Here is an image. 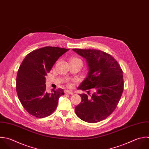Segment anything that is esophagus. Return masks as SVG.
<instances>
[{"label":"esophagus","mask_w":149,"mask_h":149,"mask_svg":"<svg viewBox=\"0 0 149 149\" xmlns=\"http://www.w3.org/2000/svg\"><path fill=\"white\" fill-rule=\"evenodd\" d=\"M65 93H66V94H73V92L72 91H70V90H65Z\"/></svg>","instance_id":"esophagus-1"}]
</instances>
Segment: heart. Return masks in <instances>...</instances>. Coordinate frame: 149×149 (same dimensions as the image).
Masks as SVG:
<instances>
[{
    "label": "heart",
    "instance_id": "heart-1",
    "mask_svg": "<svg viewBox=\"0 0 149 149\" xmlns=\"http://www.w3.org/2000/svg\"><path fill=\"white\" fill-rule=\"evenodd\" d=\"M70 61H80V62H81V60L80 59L78 58L73 57V58H72L70 59ZM68 86H69V87H70V86H72V84H71V83H69V84H68Z\"/></svg>",
    "mask_w": 149,
    "mask_h": 149
}]
</instances>
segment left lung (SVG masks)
I'll list each match as a JSON object with an SVG mask.
<instances>
[{
  "label": "left lung",
  "mask_w": 149,
  "mask_h": 149,
  "mask_svg": "<svg viewBox=\"0 0 149 149\" xmlns=\"http://www.w3.org/2000/svg\"><path fill=\"white\" fill-rule=\"evenodd\" d=\"M86 59L87 77L77 87L87 90L80 94L81 102L75 107L77 116L88 123L101 121L115 110L123 90V72L118 62L109 54L100 50L73 49ZM92 88L93 93L89 94Z\"/></svg>",
  "instance_id": "left-lung-1"
}]
</instances>
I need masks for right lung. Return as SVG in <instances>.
<instances>
[{"label": "right lung", "mask_w": 149, "mask_h": 149, "mask_svg": "<svg viewBox=\"0 0 149 149\" xmlns=\"http://www.w3.org/2000/svg\"><path fill=\"white\" fill-rule=\"evenodd\" d=\"M69 49L45 47L29 53L19 69L16 91L24 109L37 118H45L56 109L63 89L46 91L45 76L56 61Z\"/></svg>", "instance_id": "add662e5"}]
</instances>
